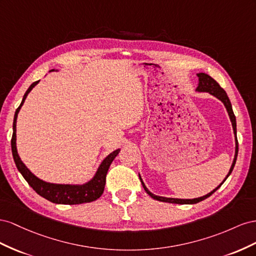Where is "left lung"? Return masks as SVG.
<instances>
[{
  "instance_id": "8db88e82",
  "label": "left lung",
  "mask_w": 256,
  "mask_h": 256,
  "mask_svg": "<svg viewBox=\"0 0 256 256\" xmlns=\"http://www.w3.org/2000/svg\"><path fill=\"white\" fill-rule=\"evenodd\" d=\"M197 76H198L200 82H198V86H197L196 91H198V92H208V93L211 94V96H216V98H218V100H220L222 102V103L224 104V106L226 107V110H228V112L230 119V121H232V130H234V134H235V138H236L235 158H234L230 170V172H228V176H226V178L224 179V181H225L226 179H228V177L230 176V174H232V170H234V166H235V164H236V160H237V156H238V140H237V136H236V132H237V130H236V116H235V114H234L232 108V104H230V98H228V94H226V92L224 91L223 88H221L220 84H218L214 78H211L209 75L205 74V72H200V74H197ZM140 181H142V186H144V191L147 192V193L152 197L153 200H160V202H164L181 204V205H184V204H197V202H202V200H206V198H208V197H209L210 195H212V194L216 191V190L224 184V181H223L220 186H216V188L214 190V191H211L210 193H208V194L205 195V196L198 197V198H193V200H180V198H168V197H162V196H156V195H154V194H152V193L149 191V190H148L147 188H146V186H144V184L142 182L140 176Z\"/></svg>"
}]
</instances>
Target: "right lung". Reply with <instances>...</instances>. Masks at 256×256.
<instances>
[{"mask_svg":"<svg viewBox=\"0 0 256 256\" xmlns=\"http://www.w3.org/2000/svg\"><path fill=\"white\" fill-rule=\"evenodd\" d=\"M52 70H51L50 72ZM38 82H38H33L30 86H28V89L26 90V94L24 96L22 102H21L20 106L17 108L16 112H14V123H12V152L14 164H16L18 170L21 172L26 181L30 184V186L34 190V191L51 202L62 204V205H78V204L96 200L104 192L105 184H106V174H107L108 168L112 163L114 158L119 154L120 149L112 152L107 158H105V160L100 165L96 176L92 178V180L86 182V184L82 186L56 184H49V182L42 181L36 176H34V174L26 168V166L22 163V160H20L18 156L17 148H16V123H17L18 112L20 110L21 106L24 105V100L26 98L28 94L30 93V91Z\"/></svg>","mask_w":256,"mask_h":256,"instance_id":"1","label":"right lung"}]
</instances>
